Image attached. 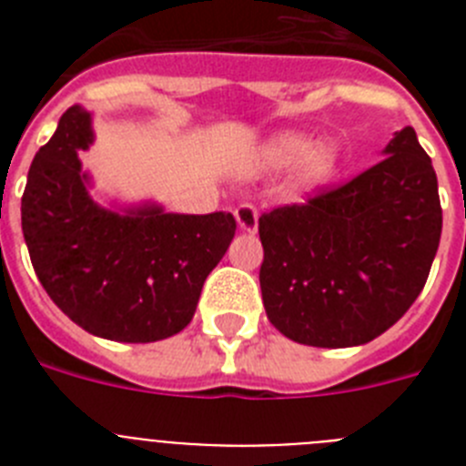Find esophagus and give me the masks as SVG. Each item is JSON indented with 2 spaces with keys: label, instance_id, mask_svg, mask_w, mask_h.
I'll list each match as a JSON object with an SVG mask.
<instances>
[{
  "label": "esophagus",
  "instance_id": "esophagus-1",
  "mask_svg": "<svg viewBox=\"0 0 466 466\" xmlns=\"http://www.w3.org/2000/svg\"><path fill=\"white\" fill-rule=\"evenodd\" d=\"M236 219H238V226H240L242 230H249V233H254L258 226L257 208H254L252 203H240L236 208Z\"/></svg>",
  "mask_w": 466,
  "mask_h": 466
}]
</instances>
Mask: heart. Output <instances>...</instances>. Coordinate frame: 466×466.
I'll list each match as a JSON object with an SVG mask.
<instances>
[{"mask_svg": "<svg viewBox=\"0 0 466 466\" xmlns=\"http://www.w3.org/2000/svg\"><path fill=\"white\" fill-rule=\"evenodd\" d=\"M300 158H306L303 166H300V177L306 182H322L324 177H329L333 172L339 156H336V149H333L331 144H319V147H315L312 139L294 133L279 135V137H275L263 149V160L275 167L291 166V163H296Z\"/></svg>", "mask_w": 466, "mask_h": 466, "instance_id": "b5f03b06", "label": "heart"}]
</instances>
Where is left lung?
<instances>
[{"label": "left lung", "mask_w": 466, "mask_h": 466, "mask_svg": "<svg viewBox=\"0 0 466 466\" xmlns=\"http://www.w3.org/2000/svg\"><path fill=\"white\" fill-rule=\"evenodd\" d=\"M441 224L431 158L403 127L376 166L258 217L270 324L312 348L369 343L422 291Z\"/></svg>", "instance_id": "8db88e82"}]
</instances>
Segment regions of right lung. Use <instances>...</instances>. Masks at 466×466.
Segmentation results:
<instances>
[{"instance_id":"1","label":"right lung","mask_w":466,"mask_h":466,"mask_svg":"<svg viewBox=\"0 0 466 466\" xmlns=\"http://www.w3.org/2000/svg\"><path fill=\"white\" fill-rule=\"evenodd\" d=\"M88 142L90 114L69 106L27 172L20 214L36 278L93 336L121 343L175 336L236 236V217L97 208L76 156Z\"/></svg>"}]
</instances>
